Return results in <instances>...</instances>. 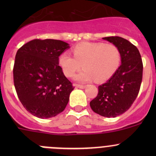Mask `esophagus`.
I'll use <instances>...</instances> for the list:
<instances>
[{
  "mask_svg": "<svg viewBox=\"0 0 156 156\" xmlns=\"http://www.w3.org/2000/svg\"><path fill=\"white\" fill-rule=\"evenodd\" d=\"M75 86L78 88H81V89H84L86 87L85 85H81V84H75Z\"/></svg>",
  "mask_w": 156,
  "mask_h": 156,
  "instance_id": "34e87169",
  "label": "esophagus"
}]
</instances>
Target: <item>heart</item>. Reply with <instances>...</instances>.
<instances>
[{
    "instance_id": "heart-1",
    "label": "heart",
    "mask_w": 156,
    "mask_h": 156,
    "mask_svg": "<svg viewBox=\"0 0 156 156\" xmlns=\"http://www.w3.org/2000/svg\"><path fill=\"white\" fill-rule=\"evenodd\" d=\"M72 54L63 52L58 62L66 77L73 76L81 67L84 69L75 76V80L86 82L95 79L98 82L107 81L119 68L122 60L120 50L113 44L81 42L73 47Z\"/></svg>"
}]
</instances>
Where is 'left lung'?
Listing matches in <instances>:
<instances>
[{"label":"left lung","mask_w":156,"mask_h":156,"mask_svg":"<svg viewBox=\"0 0 156 156\" xmlns=\"http://www.w3.org/2000/svg\"><path fill=\"white\" fill-rule=\"evenodd\" d=\"M116 45L122 55V64L115 73L98 87L97 97L90 106L94 112L115 118L128 110L136 100L143 78V62L136 46L118 36L103 37Z\"/></svg>","instance_id":"8db88e82"}]
</instances>
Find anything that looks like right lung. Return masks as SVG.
I'll return each mask as SVG.
<instances>
[{
    "instance_id": "obj_1",
    "label": "right lung",
    "mask_w": 156,
    "mask_h": 156,
    "mask_svg": "<svg viewBox=\"0 0 156 156\" xmlns=\"http://www.w3.org/2000/svg\"><path fill=\"white\" fill-rule=\"evenodd\" d=\"M69 44L34 39L18 50L13 66L16 94L24 108L39 119L54 117L65 109L74 90L64 75L58 57Z\"/></svg>"
}]
</instances>
